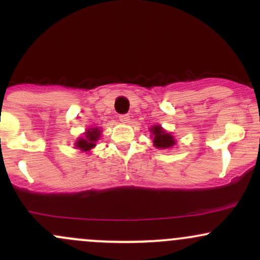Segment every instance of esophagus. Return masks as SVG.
<instances>
[{"instance_id": "34e87169", "label": "esophagus", "mask_w": 260, "mask_h": 260, "mask_svg": "<svg viewBox=\"0 0 260 260\" xmlns=\"http://www.w3.org/2000/svg\"><path fill=\"white\" fill-rule=\"evenodd\" d=\"M119 120L121 122H125V124H127V122L130 121V116L127 115V114H124V115H120L119 116Z\"/></svg>"}]
</instances>
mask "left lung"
Listing matches in <instances>:
<instances>
[{"mask_svg": "<svg viewBox=\"0 0 260 260\" xmlns=\"http://www.w3.org/2000/svg\"><path fill=\"white\" fill-rule=\"evenodd\" d=\"M150 131H151L153 146L157 149H170L176 144L174 136L170 133H166L165 129L161 127V125H155V126L150 127Z\"/></svg>", "mask_w": 260, "mask_h": 260, "instance_id": "8db88e82", "label": "left lung"}]
</instances>
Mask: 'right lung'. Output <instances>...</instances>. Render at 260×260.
Wrapping results in <instances>:
<instances>
[{
	"label": "right lung",
	"mask_w": 260,
	"mask_h": 260,
	"mask_svg": "<svg viewBox=\"0 0 260 260\" xmlns=\"http://www.w3.org/2000/svg\"><path fill=\"white\" fill-rule=\"evenodd\" d=\"M100 131L98 127H93V129H88L84 133L83 138H79L75 142V147L82 151H90L93 147H95L96 141L100 138Z\"/></svg>",
	"instance_id": "1"
}]
</instances>
